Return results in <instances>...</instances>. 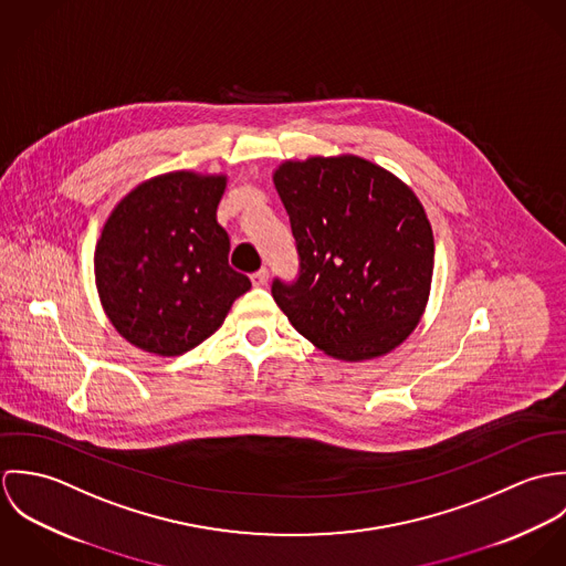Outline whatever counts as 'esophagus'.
Instances as JSON below:
<instances>
[{
  "mask_svg": "<svg viewBox=\"0 0 566 566\" xmlns=\"http://www.w3.org/2000/svg\"><path fill=\"white\" fill-rule=\"evenodd\" d=\"M250 279H252V285H254V287H263V285H268V279H270V274H268V270L263 268V270L254 272Z\"/></svg>",
  "mask_w": 566,
  "mask_h": 566,
  "instance_id": "34e87169",
  "label": "esophagus"
}]
</instances>
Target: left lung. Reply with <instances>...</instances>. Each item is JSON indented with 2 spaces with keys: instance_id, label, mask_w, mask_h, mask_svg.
Returning a JSON list of instances; mask_svg holds the SVG:
<instances>
[{
  "instance_id": "left-lung-1",
  "label": "left lung",
  "mask_w": 566,
  "mask_h": 566,
  "mask_svg": "<svg viewBox=\"0 0 566 566\" xmlns=\"http://www.w3.org/2000/svg\"><path fill=\"white\" fill-rule=\"evenodd\" d=\"M274 187L301 259L272 296L292 326L344 361L381 357L420 321L433 276V233L416 193L355 155L281 163Z\"/></svg>"
}]
</instances>
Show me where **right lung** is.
<instances>
[{
  "instance_id": "1",
  "label": "right lung",
  "mask_w": 566,
  "mask_h": 566,
  "mask_svg": "<svg viewBox=\"0 0 566 566\" xmlns=\"http://www.w3.org/2000/svg\"><path fill=\"white\" fill-rule=\"evenodd\" d=\"M224 189V174L169 171L137 185L108 216L93 256L95 285L133 346L182 355L250 290L229 265L231 242L216 218Z\"/></svg>"
}]
</instances>
